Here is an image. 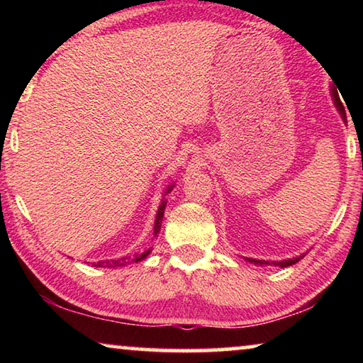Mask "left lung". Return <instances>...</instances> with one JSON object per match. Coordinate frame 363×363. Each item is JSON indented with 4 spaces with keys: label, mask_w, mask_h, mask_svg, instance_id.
I'll list each match as a JSON object with an SVG mask.
<instances>
[{
    "label": "left lung",
    "mask_w": 363,
    "mask_h": 363,
    "mask_svg": "<svg viewBox=\"0 0 363 363\" xmlns=\"http://www.w3.org/2000/svg\"><path fill=\"white\" fill-rule=\"evenodd\" d=\"M331 94H333V99H335V104H336V107H337V110H340V113L342 115V118H346V113H344V107H342V104H341V101H340V97H337V93L336 91L333 89L331 91ZM247 261H250V262H253V264H269L267 261H257V259H250V257H247ZM299 261V257H294V259H288V261H280V262H274L275 266H280V267H288V266H291V264H294V262H298Z\"/></svg>",
    "instance_id": "8db88e82"
}]
</instances>
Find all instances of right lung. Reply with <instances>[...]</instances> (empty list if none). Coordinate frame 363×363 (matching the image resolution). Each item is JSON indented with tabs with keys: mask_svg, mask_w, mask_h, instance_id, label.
I'll use <instances>...</instances> for the list:
<instances>
[{
	"mask_svg": "<svg viewBox=\"0 0 363 363\" xmlns=\"http://www.w3.org/2000/svg\"><path fill=\"white\" fill-rule=\"evenodd\" d=\"M169 190H171V187L168 189V192H169ZM164 206H167V200L162 201V205H160L158 211H157L155 225H153V235H155V237H158L160 229H162V220H163V214H164ZM149 253H150V250H147L145 253L134 256L133 259H131V257H121V259H115V261H99L97 264H94V266H96V267H120V266H126V264H130L131 261H133V262L143 261L144 257L149 256Z\"/></svg>",
	"mask_w": 363,
	"mask_h": 363,
	"instance_id": "obj_1",
	"label": "right lung"
}]
</instances>
